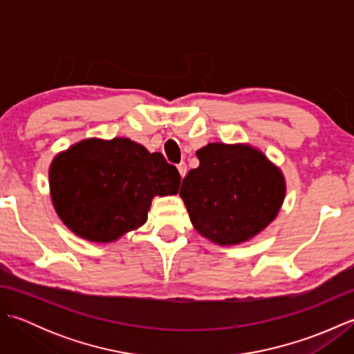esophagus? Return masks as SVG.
<instances>
[{
  "label": "esophagus",
  "instance_id": "obj_1",
  "mask_svg": "<svg viewBox=\"0 0 354 354\" xmlns=\"http://www.w3.org/2000/svg\"><path fill=\"white\" fill-rule=\"evenodd\" d=\"M178 170H179V175H181V178H184L187 175V164L183 161L178 164Z\"/></svg>",
  "mask_w": 354,
  "mask_h": 354
}]
</instances>
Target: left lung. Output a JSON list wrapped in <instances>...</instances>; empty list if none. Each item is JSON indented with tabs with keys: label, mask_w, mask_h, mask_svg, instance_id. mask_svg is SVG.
<instances>
[{
	"label": "left lung",
	"mask_w": 354,
	"mask_h": 354,
	"mask_svg": "<svg viewBox=\"0 0 354 354\" xmlns=\"http://www.w3.org/2000/svg\"><path fill=\"white\" fill-rule=\"evenodd\" d=\"M199 167L184 178L179 196L201 236L237 245L272 222L284 201L281 170L248 145L209 142L196 152Z\"/></svg>",
	"instance_id": "8db88e82"
}]
</instances>
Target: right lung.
Segmentation results:
<instances>
[{"label":"right lung","instance_id":"add662e5","mask_svg":"<svg viewBox=\"0 0 354 354\" xmlns=\"http://www.w3.org/2000/svg\"><path fill=\"white\" fill-rule=\"evenodd\" d=\"M51 201L74 234L108 243L147 221L153 196L176 194L181 175L129 138H89L53 160Z\"/></svg>","mask_w":354,"mask_h":354}]
</instances>
